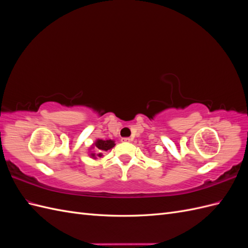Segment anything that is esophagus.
Listing matches in <instances>:
<instances>
[{
  "mask_svg": "<svg viewBox=\"0 0 248 248\" xmlns=\"http://www.w3.org/2000/svg\"><path fill=\"white\" fill-rule=\"evenodd\" d=\"M121 140L124 141V142H130L132 140V139H130V138H123Z\"/></svg>",
  "mask_w": 248,
  "mask_h": 248,
  "instance_id": "obj_1",
  "label": "esophagus"
}]
</instances>
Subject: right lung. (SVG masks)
<instances>
[{
    "label": "right lung",
    "instance_id": "right-lung-1",
    "mask_svg": "<svg viewBox=\"0 0 248 248\" xmlns=\"http://www.w3.org/2000/svg\"><path fill=\"white\" fill-rule=\"evenodd\" d=\"M115 147V141L111 140H97L93 146L91 148H95V150H97V152H98V154H95V153H91L90 154V156H92V158H97L95 157L96 155L97 157H102V153L106 152V151H108V150L112 149Z\"/></svg>",
    "mask_w": 248,
    "mask_h": 248
}]
</instances>
